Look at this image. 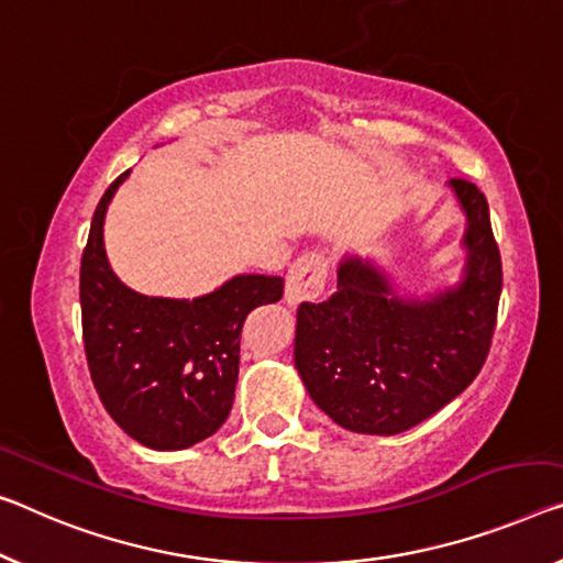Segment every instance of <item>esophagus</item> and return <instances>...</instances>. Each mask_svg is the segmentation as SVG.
<instances>
[{"label": "esophagus", "instance_id": "esophagus-1", "mask_svg": "<svg viewBox=\"0 0 563 563\" xmlns=\"http://www.w3.org/2000/svg\"><path fill=\"white\" fill-rule=\"evenodd\" d=\"M327 256L319 252H307L301 254L297 262L291 264L287 274V289H284V299H287L289 307H297L301 301L317 299L319 294L324 291L327 282Z\"/></svg>", "mask_w": 563, "mask_h": 563}]
</instances>
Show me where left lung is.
<instances>
[{
    "label": "left lung",
    "instance_id": "8db88e82",
    "mask_svg": "<svg viewBox=\"0 0 563 563\" xmlns=\"http://www.w3.org/2000/svg\"><path fill=\"white\" fill-rule=\"evenodd\" d=\"M451 188L468 219V258L455 287L402 297L369 258L344 256L332 297L297 309L294 365L336 426L367 435L410 430L461 395L488 357L500 252L481 188L465 178Z\"/></svg>",
    "mask_w": 563,
    "mask_h": 563
}]
</instances>
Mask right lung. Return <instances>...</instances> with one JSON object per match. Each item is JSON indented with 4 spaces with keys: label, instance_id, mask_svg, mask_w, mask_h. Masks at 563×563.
Masks as SVG:
<instances>
[{
    "label": "right lung",
    "instance_id": "obj_1",
    "mask_svg": "<svg viewBox=\"0 0 563 563\" xmlns=\"http://www.w3.org/2000/svg\"><path fill=\"white\" fill-rule=\"evenodd\" d=\"M95 209L80 264L82 340L95 390L110 418L153 451H184L227 422L239 379L241 327L274 305L282 276L239 274L196 299L145 297L110 269L102 223L118 186Z\"/></svg>",
    "mask_w": 563,
    "mask_h": 563
}]
</instances>
